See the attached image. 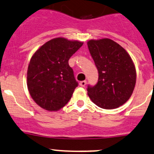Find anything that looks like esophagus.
<instances>
[{"label":"esophagus","mask_w":154,"mask_h":154,"mask_svg":"<svg viewBox=\"0 0 154 154\" xmlns=\"http://www.w3.org/2000/svg\"><path fill=\"white\" fill-rule=\"evenodd\" d=\"M86 85H87L86 81H82V82H79V85H80L81 87H85Z\"/></svg>","instance_id":"1"}]
</instances>
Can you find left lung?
Instances as JSON below:
<instances>
[{"mask_svg":"<svg viewBox=\"0 0 154 154\" xmlns=\"http://www.w3.org/2000/svg\"><path fill=\"white\" fill-rule=\"evenodd\" d=\"M88 46L99 72L97 83L88 86L89 97L101 108H117L130 99L135 88L136 72L132 59L111 39L90 40Z\"/></svg>","mask_w":154,"mask_h":154,"instance_id":"left-lung-1","label":"left lung"}]
</instances>
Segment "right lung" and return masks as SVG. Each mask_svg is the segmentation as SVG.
I'll list each match as a JSON object with an SVG mask.
<instances>
[{
	"label": "right lung",
	"instance_id": "add662e5",
	"mask_svg": "<svg viewBox=\"0 0 154 154\" xmlns=\"http://www.w3.org/2000/svg\"><path fill=\"white\" fill-rule=\"evenodd\" d=\"M83 43L64 38L52 39L35 53L27 70V87L41 107L56 111L67 104L78 87L69 58Z\"/></svg>",
	"mask_w": 154,
	"mask_h": 154
}]
</instances>
